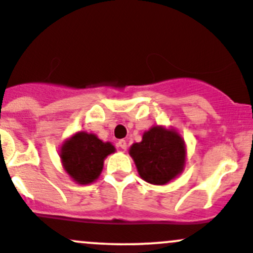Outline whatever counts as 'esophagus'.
I'll list each match as a JSON object with an SVG mask.
<instances>
[{"label": "esophagus", "mask_w": 253, "mask_h": 253, "mask_svg": "<svg viewBox=\"0 0 253 253\" xmlns=\"http://www.w3.org/2000/svg\"><path fill=\"white\" fill-rule=\"evenodd\" d=\"M117 145H119L121 149H124V150L127 149V142L125 141V139H120V141L117 142Z\"/></svg>", "instance_id": "1"}]
</instances>
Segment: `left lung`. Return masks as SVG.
<instances>
[{
    "label": "left lung",
    "instance_id": "left-lung-1",
    "mask_svg": "<svg viewBox=\"0 0 253 253\" xmlns=\"http://www.w3.org/2000/svg\"><path fill=\"white\" fill-rule=\"evenodd\" d=\"M139 175L153 185H165L185 165V143L172 129L155 126L143 134L142 142L129 149Z\"/></svg>",
    "mask_w": 253,
    "mask_h": 253
}]
</instances>
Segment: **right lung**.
<instances>
[{"label":"right lung","instance_id":"add662e5","mask_svg":"<svg viewBox=\"0 0 253 253\" xmlns=\"http://www.w3.org/2000/svg\"><path fill=\"white\" fill-rule=\"evenodd\" d=\"M115 152L111 143L95 134L78 132L61 148V159L66 172L81 185L91 183L103 170L104 159Z\"/></svg>","mask_w":253,"mask_h":253}]
</instances>
